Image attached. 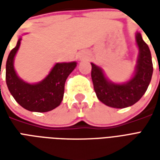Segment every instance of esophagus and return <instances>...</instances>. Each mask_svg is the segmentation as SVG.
<instances>
[{
  "label": "esophagus",
  "mask_w": 160,
  "mask_h": 160,
  "mask_svg": "<svg viewBox=\"0 0 160 160\" xmlns=\"http://www.w3.org/2000/svg\"><path fill=\"white\" fill-rule=\"evenodd\" d=\"M80 59H83V56H80Z\"/></svg>",
  "instance_id": "34e87169"
}]
</instances>
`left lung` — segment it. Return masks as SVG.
<instances>
[{
    "label": "left lung",
    "instance_id": "1",
    "mask_svg": "<svg viewBox=\"0 0 160 160\" xmlns=\"http://www.w3.org/2000/svg\"><path fill=\"white\" fill-rule=\"evenodd\" d=\"M135 42L139 49L137 64L133 76L126 82L115 83L105 76L102 68L91 63L94 91L98 100L107 106L129 107L141 99L150 84L153 70L150 49L140 32L135 33Z\"/></svg>",
    "mask_w": 160,
    "mask_h": 160
}]
</instances>
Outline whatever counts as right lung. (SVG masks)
Segmentation results:
<instances>
[{"mask_svg":"<svg viewBox=\"0 0 160 160\" xmlns=\"http://www.w3.org/2000/svg\"><path fill=\"white\" fill-rule=\"evenodd\" d=\"M21 38L11 50L6 64V82L16 102L34 112H47L59 106L63 98L67 78L76 68V62H57L47 76L39 82L31 84L23 80L14 68V58L20 46ZM1 71V69H0Z\"/></svg>","mask_w":160,"mask_h":160,"instance_id":"1","label":"right lung"}]
</instances>
